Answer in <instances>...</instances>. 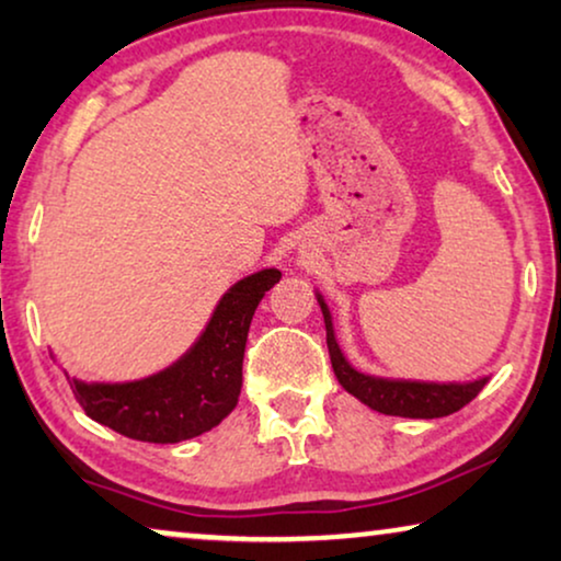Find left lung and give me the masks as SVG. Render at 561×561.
Masks as SVG:
<instances>
[{
    "label": "left lung",
    "mask_w": 561,
    "mask_h": 561,
    "mask_svg": "<svg viewBox=\"0 0 561 561\" xmlns=\"http://www.w3.org/2000/svg\"><path fill=\"white\" fill-rule=\"evenodd\" d=\"M317 301L324 313L327 327V347L332 357V367L340 386L355 396L367 409L386 413V416L403 419H442L449 416L472 401L474 396L485 388L490 375H482L478 380L467 382H434V380H409V378H382L355 367L344 355L340 342H336L332 311L324 301V296L317 290Z\"/></svg>",
    "instance_id": "left-lung-1"
}]
</instances>
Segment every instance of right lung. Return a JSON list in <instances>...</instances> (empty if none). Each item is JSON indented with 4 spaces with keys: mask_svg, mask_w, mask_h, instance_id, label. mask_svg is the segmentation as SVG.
Here are the masks:
<instances>
[{
    "mask_svg": "<svg viewBox=\"0 0 561 561\" xmlns=\"http://www.w3.org/2000/svg\"><path fill=\"white\" fill-rule=\"evenodd\" d=\"M278 280V267H263L227 288L204 332L163 370L125 382H87L66 373L73 398L96 424L137 442L175 444L211 432L240 401L252 313Z\"/></svg>",
    "mask_w": 561,
    "mask_h": 561,
    "instance_id": "1",
    "label": "right lung"
}]
</instances>
